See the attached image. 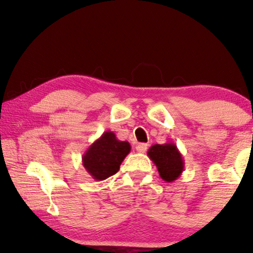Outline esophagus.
Returning a JSON list of instances; mask_svg holds the SVG:
<instances>
[{
	"instance_id": "34e87169",
	"label": "esophagus",
	"mask_w": 253,
	"mask_h": 253,
	"mask_svg": "<svg viewBox=\"0 0 253 253\" xmlns=\"http://www.w3.org/2000/svg\"><path fill=\"white\" fill-rule=\"evenodd\" d=\"M147 146H148V145L144 144V143L138 144L136 146V150H137V152H139V153H145V152H146V150H147Z\"/></svg>"
}]
</instances>
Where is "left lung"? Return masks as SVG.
I'll use <instances>...</instances> for the list:
<instances>
[{
	"instance_id": "8db88e82",
	"label": "left lung",
	"mask_w": 253,
	"mask_h": 253,
	"mask_svg": "<svg viewBox=\"0 0 253 253\" xmlns=\"http://www.w3.org/2000/svg\"><path fill=\"white\" fill-rule=\"evenodd\" d=\"M147 155L157 166L160 177L166 182H174L184 170V160L174 143L155 144L150 147Z\"/></svg>"
}]
</instances>
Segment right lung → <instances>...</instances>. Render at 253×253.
I'll return each instance as SVG.
<instances>
[{
    "label": "right lung",
    "mask_w": 253,
    "mask_h": 253,
    "mask_svg": "<svg viewBox=\"0 0 253 253\" xmlns=\"http://www.w3.org/2000/svg\"><path fill=\"white\" fill-rule=\"evenodd\" d=\"M130 151L127 141H121L113 131H106L83 154V166L93 179L103 181L119 171Z\"/></svg>",
    "instance_id": "1"
}]
</instances>
